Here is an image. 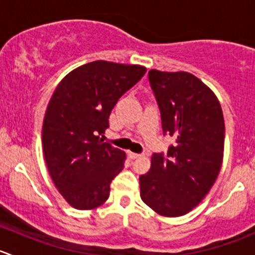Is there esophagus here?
<instances>
[{
  "label": "esophagus",
  "instance_id": "34e87169",
  "mask_svg": "<svg viewBox=\"0 0 255 255\" xmlns=\"http://www.w3.org/2000/svg\"><path fill=\"white\" fill-rule=\"evenodd\" d=\"M128 156H129L130 159H138V158H140V156H142V154L133 153V151H129V153H128Z\"/></svg>",
  "mask_w": 255,
  "mask_h": 255
}]
</instances>
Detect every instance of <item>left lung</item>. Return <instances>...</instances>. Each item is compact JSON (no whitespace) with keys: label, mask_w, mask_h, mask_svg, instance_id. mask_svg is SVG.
Wrapping results in <instances>:
<instances>
[{"label":"left lung","mask_w":255,"mask_h":255,"mask_svg":"<svg viewBox=\"0 0 255 255\" xmlns=\"http://www.w3.org/2000/svg\"><path fill=\"white\" fill-rule=\"evenodd\" d=\"M164 135L175 138L168 153H154L139 176L140 197L166 217L186 215L202 201L220 173L225 121L217 97L190 73L150 70Z\"/></svg>","instance_id":"obj_1"}]
</instances>
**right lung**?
<instances>
[{
	"instance_id": "add662e5",
	"label": "right lung",
	"mask_w": 255,
	"mask_h": 255,
	"mask_svg": "<svg viewBox=\"0 0 255 255\" xmlns=\"http://www.w3.org/2000/svg\"><path fill=\"white\" fill-rule=\"evenodd\" d=\"M145 71L140 65L92 61L69 73L54 91L43 122V151L54 184L73 207L91 210L109 199L126 154L101 137L120 97Z\"/></svg>"
}]
</instances>
